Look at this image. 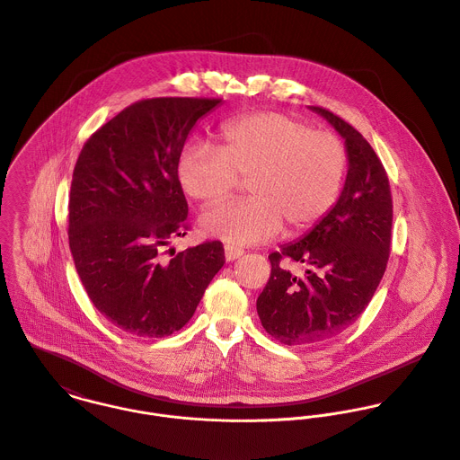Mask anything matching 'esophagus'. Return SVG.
<instances>
[{
    "label": "esophagus",
    "mask_w": 460,
    "mask_h": 460,
    "mask_svg": "<svg viewBox=\"0 0 460 460\" xmlns=\"http://www.w3.org/2000/svg\"><path fill=\"white\" fill-rule=\"evenodd\" d=\"M243 253H244V250H241V248H237V246H225V259H226L228 262H232V261L243 257Z\"/></svg>",
    "instance_id": "1"
}]
</instances>
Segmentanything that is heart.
Listing matches in <instances>:
<instances>
[{
  "mask_svg": "<svg viewBox=\"0 0 460 460\" xmlns=\"http://www.w3.org/2000/svg\"><path fill=\"white\" fill-rule=\"evenodd\" d=\"M219 150L192 145L178 160L183 190L216 203L248 180L253 198L221 203L199 217L205 235L234 244L275 237L286 225L305 234L335 207L348 167L342 141L305 121L280 112H255L226 123Z\"/></svg>",
  "mask_w": 460,
  "mask_h": 460,
  "instance_id": "b5f03b06",
  "label": "heart"
}]
</instances>
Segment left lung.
<instances>
[{
	"label": "left lung",
	"instance_id": "1",
	"mask_svg": "<svg viewBox=\"0 0 460 460\" xmlns=\"http://www.w3.org/2000/svg\"><path fill=\"white\" fill-rule=\"evenodd\" d=\"M341 134L348 174L330 214L304 239L270 255L271 277L257 300L266 332L282 344H315L351 326L371 302L389 261L393 198L387 172L371 148L342 118L312 107ZM304 263L302 278L279 262Z\"/></svg>",
	"mask_w": 460,
	"mask_h": 460
}]
</instances>
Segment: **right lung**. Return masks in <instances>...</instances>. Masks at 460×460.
Returning <instances> with one entry per match:
<instances>
[{"label":"right lung","instance_id":"add662e5","mask_svg":"<svg viewBox=\"0 0 460 460\" xmlns=\"http://www.w3.org/2000/svg\"><path fill=\"white\" fill-rule=\"evenodd\" d=\"M219 102H136L98 128L78 155L69 248L91 302L127 333L165 337L180 330L225 264L219 241L162 257L169 239L189 230L178 180L185 139Z\"/></svg>","mask_w":460,"mask_h":460}]
</instances>
